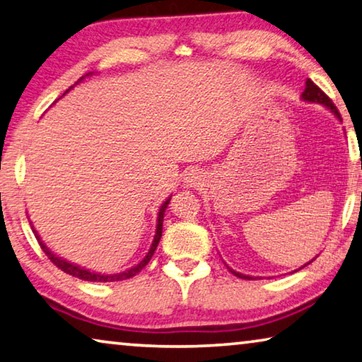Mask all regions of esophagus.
<instances>
[{
  "label": "esophagus",
  "instance_id": "obj_1",
  "mask_svg": "<svg viewBox=\"0 0 362 362\" xmlns=\"http://www.w3.org/2000/svg\"><path fill=\"white\" fill-rule=\"evenodd\" d=\"M203 180H204L203 172H199V170H192V172H188V174L185 175V179H183V183H185L187 187H193V188H197V187L202 185Z\"/></svg>",
  "mask_w": 362,
  "mask_h": 362
}]
</instances>
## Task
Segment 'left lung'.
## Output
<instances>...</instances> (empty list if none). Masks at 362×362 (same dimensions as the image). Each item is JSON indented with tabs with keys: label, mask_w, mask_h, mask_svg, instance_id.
<instances>
[{
	"label": "left lung",
	"mask_w": 362,
	"mask_h": 362,
	"mask_svg": "<svg viewBox=\"0 0 362 362\" xmlns=\"http://www.w3.org/2000/svg\"><path fill=\"white\" fill-rule=\"evenodd\" d=\"M302 100H305V102H317V104H322V105H325L328 110H330L333 115H335L338 120H341V115H339V112H338V109L335 105H333V102H332V99L330 97H328L325 93H323V90L319 88V86L317 84H314L312 83L310 79H307L305 81V89H304V93H302ZM314 262V260H312ZM310 263V262H309ZM309 263H307V265H309ZM305 267V265H304ZM229 268V267H228ZM229 272L233 273V274H235L237 278H242V279H252V276H247V274H242V273H239V272H234L233 268H229Z\"/></svg>",
	"instance_id": "1"
}]
</instances>
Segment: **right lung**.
Here are the masks:
<instances>
[{"label": "right lung", "mask_w": 362, "mask_h": 362, "mask_svg": "<svg viewBox=\"0 0 362 362\" xmlns=\"http://www.w3.org/2000/svg\"><path fill=\"white\" fill-rule=\"evenodd\" d=\"M86 76H89V74H86ZM84 79V76L81 78L78 83H81V81ZM76 83V84H78ZM69 89H73V86ZM68 89V90H69ZM66 90V93H68ZM169 202H170V198L169 199H165V202L160 204V208H159V214H158V226H156V235H154V240H153V245H151V249H149V252L146 253V257L143 258L141 262L138 263L136 267H133V268H129V269H127V272H122V273H115V274H100V273H95V272H90V269H86V268H83V267H78V265H74V263H69V262H66V260H63V258H60V257H57L55 253H53L50 249H48V247L43 244L42 242V239H40V235L37 234V230L34 229V226H32V229H34V233H35V237H37V240H39V244H40V247H42V250L45 252V255L48 257V260H50L53 265H57L58 268L62 269V272H64V273H68V274H71V276H76V278H79V279H83V281H94V283H112V281H123V279H129V278H133L134 274L136 273H139L141 272V269L148 265L149 263V260H151V257L154 255V252H156V247H158V244H159V240H160V235H163V223H164V213H165V208H167V204H169Z\"/></svg>", "instance_id": "add662e5"}]
</instances>
